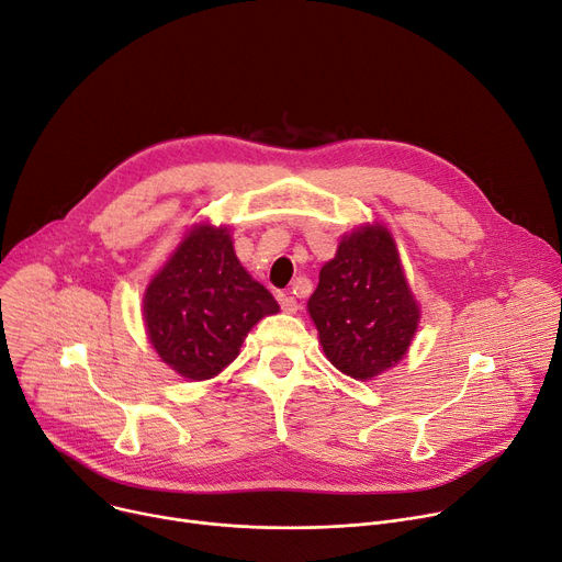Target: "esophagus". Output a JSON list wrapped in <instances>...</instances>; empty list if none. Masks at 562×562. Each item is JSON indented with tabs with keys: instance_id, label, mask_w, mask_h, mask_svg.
I'll return each mask as SVG.
<instances>
[{
	"instance_id": "34e87169",
	"label": "esophagus",
	"mask_w": 562,
	"mask_h": 562,
	"mask_svg": "<svg viewBox=\"0 0 562 562\" xmlns=\"http://www.w3.org/2000/svg\"><path fill=\"white\" fill-rule=\"evenodd\" d=\"M278 301H280V307L286 312V314H296L299 312V301L291 296V293H278Z\"/></svg>"
}]
</instances>
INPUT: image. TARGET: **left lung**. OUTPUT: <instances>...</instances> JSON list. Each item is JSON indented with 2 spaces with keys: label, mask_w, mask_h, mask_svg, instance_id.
Returning <instances> with one entry per match:
<instances>
[{
  "label": "left lung",
  "mask_w": 562,
  "mask_h": 562,
  "mask_svg": "<svg viewBox=\"0 0 562 562\" xmlns=\"http://www.w3.org/2000/svg\"><path fill=\"white\" fill-rule=\"evenodd\" d=\"M328 360L358 380L394 367L415 337L419 307L385 227L344 236L307 303Z\"/></svg>",
  "instance_id": "left-lung-1"
}]
</instances>
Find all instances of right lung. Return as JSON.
<instances>
[{"label":"right lung","instance_id":"right-lung-1","mask_svg":"<svg viewBox=\"0 0 562 562\" xmlns=\"http://www.w3.org/2000/svg\"><path fill=\"white\" fill-rule=\"evenodd\" d=\"M280 305L239 263L225 227L200 225L175 250L143 299L147 335L180 375L206 380L236 356L259 318Z\"/></svg>","mask_w":562,"mask_h":562}]
</instances>
